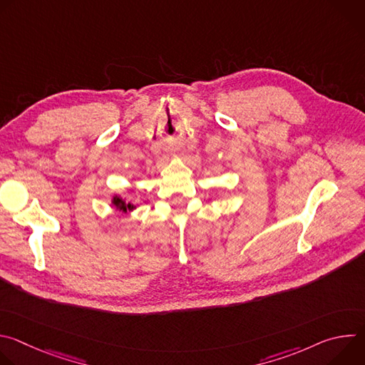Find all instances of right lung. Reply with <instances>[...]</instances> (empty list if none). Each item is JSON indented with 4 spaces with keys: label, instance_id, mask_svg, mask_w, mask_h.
Instances as JSON below:
<instances>
[{
    "label": "right lung",
    "instance_id": "1",
    "mask_svg": "<svg viewBox=\"0 0 365 365\" xmlns=\"http://www.w3.org/2000/svg\"><path fill=\"white\" fill-rule=\"evenodd\" d=\"M114 203L117 205V206H120L121 207V210H133V205L131 203H125L123 199H120V197H114Z\"/></svg>",
    "mask_w": 365,
    "mask_h": 365
}]
</instances>
